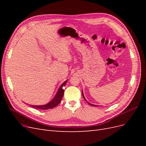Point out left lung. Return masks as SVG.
<instances>
[{"instance_id":"obj_1","label":"left lung","mask_w":146,"mask_h":146,"mask_svg":"<svg viewBox=\"0 0 146 146\" xmlns=\"http://www.w3.org/2000/svg\"><path fill=\"white\" fill-rule=\"evenodd\" d=\"M82 96H83V98H84V99H85L86 102H87V103L88 104H89V105H91V106H94V107H96H96H97V105H93V104H90V103H89V102H88L86 100V99L85 98V96H84V95H83V91H82Z\"/></svg>"}]
</instances>
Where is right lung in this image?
I'll list each match as a JSON object with an SVG mask.
<instances>
[{
  "instance_id": "obj_1",
  "label": "right lung",
  "mask_w": 146,
  "mask_h": 146,
  "mask_svg": "<svg viewBox=\"0 0 146 146\" xmlns=\"http://www.w3.org/2000/svg\"><path fill=\"white\" fill-rule=\"evenodd\" d=\"M66 83H67V80H66L64 82L61 84V85L59 88L56 95L50 102H48V104L44 105H31V107L39 110H48L55 107L56 106L58 105L61 102V100L63 97L64 90L63 87L65 86Z\"/></svg>"
}]
</instances>
